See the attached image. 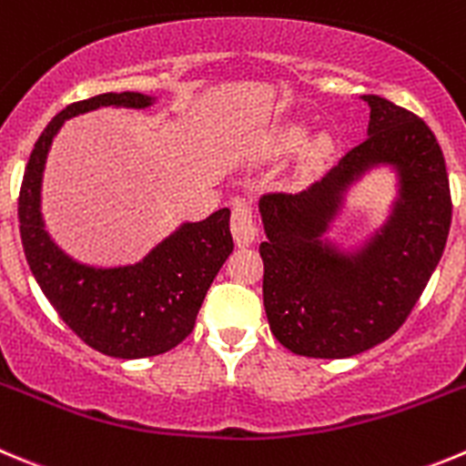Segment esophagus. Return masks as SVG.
<instances>
[{
    "label": "esophagus",
    "mask_w": 466,
    "mask_h": 466,
    "mask_svg": "<svg viewBox=\"0 0 466 466\" xmlns=\"http://www.w3.org/2000/svg\"><path fill=\"white\" fill-rule=\"evenodd\" d=\"M232 234L238 246H248V243H253L258 238L259 225L258 218H255L253 204L248 199H237L232 204Z\"/></svg>",
    "instance_id": "esophagus-1"
}]
</instances>
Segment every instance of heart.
Returning a JSON list of instances; mask_svg holds the SVG:
<instances>
[{
  "mask_svg": "<svg viewBox=\"0 0 466 466\" xmlns=\"http://www.w3.org/2000/svg\"><path fill=\"white\" fill-rule=\"evenodd\" d=\"M308 140V130L306 126H287V128L280 130V135H278V149L280 151H294L299 149V147L303 145V142ZM331 151V142L326 140V137H321V140H317L315 145H312V160H321L326 154Z\"/></svg>",
  "mask_w": 466,
  "mask_h": 466,
  "instance_id": "b5f03b06",
  "label": "heart"
}]
</instances>
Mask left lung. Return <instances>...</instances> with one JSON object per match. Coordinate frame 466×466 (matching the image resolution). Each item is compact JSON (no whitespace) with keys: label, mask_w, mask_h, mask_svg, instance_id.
<instances>
[{"label":"left lung","mask_w":466,"mask_h":466,"mask_svg":"<svg viewBox=\"0 0 466 466\" xmlns=\"http://www.w3.org/2000/svg\"><path fill=\"white\" fill-rule=\"evenodd\" d=\"M363 101L370 106L368 137L324 179L299 195L259 199L264 310L278 342L299 356L347 359L389 340L419 303L449 238L453 202L434 133L381 96ZM380 162L400 174V199L387 228L356 256L321 244L341 190Z\"/></svg>","instance_id":"1"}]
</instances>
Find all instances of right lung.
Here are the masks:
<instances>
[{
    "mask_svg": "<svg viewBox=\"0 0 466 466\" xmlns=\"http://www.w3.org/2000/svg\"><path fill=\"white\" fill-rule=\"evenodd\" d=\"M151 103V96L121 91L64 107L34 145L17 198L20 238L38 287L82 342L115 359L158 356L184 342L207 289L234 248L229 208H218L202 223L181 225L142 262L119 268L76 262L43 229L41 177L52 137L64 121L96 107H147Z\"/></svg>",
    "mask_w": 466,
    "mask_h": 466,
    "instance_id": "add662e5",
    "label": "right lung"
}]
</instances>
